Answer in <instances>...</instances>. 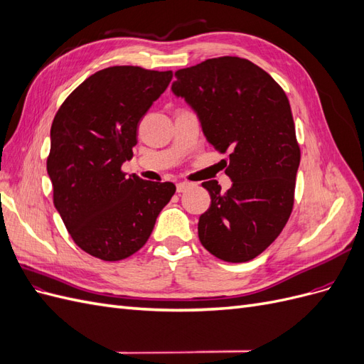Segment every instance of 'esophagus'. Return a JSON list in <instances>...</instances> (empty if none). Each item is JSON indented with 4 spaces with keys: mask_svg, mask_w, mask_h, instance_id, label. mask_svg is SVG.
Wrapping results in <instances>:
<instances>
[{
    "mask_svg": "<svg viewBox=\"0 0 364 364\" xmlns=\"http://www.w3.org/2000/svg\"><path fill=\"white\" fill-rule=\"evenodd\" d=\"M191 186H193V183H190V182H179L178 185H176V190H178V193L181 194V193L188 191Z\"/></svg>",
    "mask_w": 364,
    "mask_h": 364,
    "instance_id": "1",
    "label": "esophagus"
}]
</instances>
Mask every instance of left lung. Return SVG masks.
<instances>
[{
	"mask_svg": "<svg viewBox=\"0 0 364 364\" xmlns=\"http://www.w3.org/2000/svg\"><path fill=\"white\" fill-rule=\"evenodd\" d=\"M174 95L185 98L215 150L229 151L232 186L203 182L211 205L199 218V240L214 257L246 262L281 234L293 209L301 149L289 98L247 59H208L174 73Z\"/></svg>",
	"mask_w": 364,
	"mask_h": 364,
	"instance_id": "8db88e82",
	"label": "left lung"
}]
</instances>
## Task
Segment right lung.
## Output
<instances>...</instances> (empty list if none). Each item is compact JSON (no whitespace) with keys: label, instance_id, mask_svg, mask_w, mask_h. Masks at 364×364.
Instances as JSON below:
<instances>
[{"label":"right lung","instance_id":"right-lung-1","mask_svg":"<svg viewBox=\"0 0 364 364\" xmlns=\"http://www.w3.org/2000/svg\"><path fill=\"white\" fill-rule=\"evenodd\" d=\"M171 79V71L105 68L77 86L53 119V202L74 243L95 258L134 255L176 191L171 182L121 171L134 156L141 118Z\"/></svg>","mask_w":364,"mask_h":364}]
</instances>
